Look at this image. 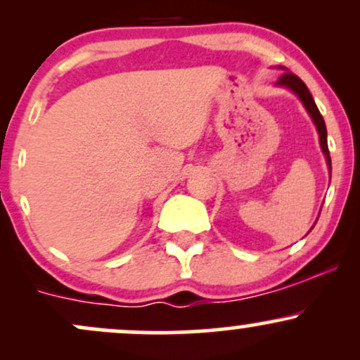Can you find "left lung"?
Here are the masks:
<instances>
[{"mask_svg":"<svg viewBox=\"0 0 360 360\" xmlns=\"http://www.w3.org/2000/svg\"><path fill=\"white\" fill-rule=\"evenodd\" d=\"M278 69H281V71H284V72H283V76H281L278 79V82H276V86H278V88H286V89L291 91V93H295L296 96H298V100L303 103L304 108H307L308 115L313 120V123H315L316 131H318V139H320L321 152H323L325 160H326V167H328V176H330V179H332V159H330L328 143H326L325 120L320 115V111H318L316 103H315V100H313L311 93L308 91L307 84H304V82L301 81L298 76H295V74L289 72L286 68H283V65H279ZM316 220H318V218H316ZM315 223H313V226H315ZM313 226H311V229H313ZM311 229H309V230H311Z\"/></svg>","mask_w":360,"mask_h":360,"instance_id":"obj_1","label":"left lung"}]
</instances>
